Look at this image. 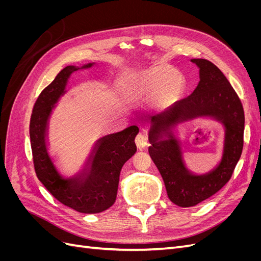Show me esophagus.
Masks as SVG:
<instances>
[{
    "label": "esophagus",
    "mask_w": 261,
    "mask_h": 261,
    "mask_svg": "<svg viewBox=\"0 0 261 261\" xmlns=\"http://www.w3.org/2000/svg\"><path fill=\"white\" fill-rule=\"evenodd\" d=\"M135 143L137 145L138 149H144L148 146V137L145 135V134H139L137 135L136 139H135Z\"/></svg>",
    "instance_id": "obj_1"
}]
</instances>
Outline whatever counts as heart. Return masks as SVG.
<instances>
[{
	"mask_svg": "<svg viewBox=\"0 0 261 261\" xmlns=\"http://www.w3.org/2000/svg\"><path fill=\"white\" fill-rule=\"evenodd\" d=\"M185 89V80L169 65L149 66L139 72L132 83L129 97L134 101H147L155 111L174 105Z\"/></svg>",
	"mask_w": 261,
	"mask_h": 261,
	"instance_id": "heart-1",
	"label": "heart"
}]
</instances>
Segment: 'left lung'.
<instances>
[{
  "instance_id": "1",
  "label": "left lung",
  "mask_w": 261,
  "mask_h": 261,
  "mask_svg": "<svg viewBox=\"0 0 261 261\" xmlns=\"http://www.w3.org/2000/svg\"><path fill=\"white\" fill-rule=\"evenodd\" d=\"M199 68V83L191 96L150 118L149 154L163 178L170 200L193 207L215 195L231 178L244 144L245 116L242 102L230 82L208 60L193 59ZM198 117H209L225 127L224 153L215 169L203 175L188 170L172 129Z\"/></svg>"
}]
</instances>
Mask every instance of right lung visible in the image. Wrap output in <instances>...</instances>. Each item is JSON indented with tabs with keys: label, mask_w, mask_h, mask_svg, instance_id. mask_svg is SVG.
I'll return each mask as SVG.
<instances>
[{
	"label": "right lung",
	"mask_w": 261,
	"mask_h": 261,
	"mask_svg": "<svg viewBox=\"0 0 261 261\" xmlns=\"http://www.w3.org/2000/svg\"><path fill=\"white\" fill-rule=\"evenodd\" d=\"M63 68L54 81L38 97L30 118V143L36 174L45 188L65 206L82 213H99L115 202L120 173L124 163L135 154V137L139 132L132 125L122 132L99 138L87 159L84 169L72 177H64L48 152L49 120L55 103L66 92L70 75L76 70L90 68Z\"/></svg>",
	"instance_id": "obj_1"
}]
</instances>
